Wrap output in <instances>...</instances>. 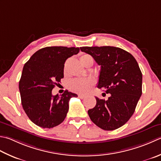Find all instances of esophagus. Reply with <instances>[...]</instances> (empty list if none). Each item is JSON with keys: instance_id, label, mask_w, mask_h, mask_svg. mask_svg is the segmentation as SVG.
<instances>
[{"instance_id": "obj_1", "label": "esophagus", "mask_w": 161, "mask_h": 161, "mask_svg": "<svg viewBox=\"0 0 161 161\" xmlns=\"http://www.w3.org/2000/svg\"><path fill=\"white\" fill-rule=\"evenodd\" d=\"M78 97H80V98H81V99H84V98H85V97H86V96L82 95V94H79Z\"/></svg>"}]
</instances>
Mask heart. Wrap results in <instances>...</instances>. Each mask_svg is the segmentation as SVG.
Returning a JSON list of instances; mask_svg holds the SVG:
<instances>
[{"label": "heart", "mask_w": 161, "mask_h": 161, "mask_svg": "<svg viewBox=\"0 0 161 161\" xmlns=\"http://www.w3.org/2000/svg\"><path fill=\"white\" fill-rule=\"evenodd\" d=\"M87 60H93L89 54H83L80 56L81 64L86 62ZM94 84L92 79H74L69 82V87L71 90L80 93H86Z\"/></svg>", "instance_id": "b5f03b06"}]
</instances>
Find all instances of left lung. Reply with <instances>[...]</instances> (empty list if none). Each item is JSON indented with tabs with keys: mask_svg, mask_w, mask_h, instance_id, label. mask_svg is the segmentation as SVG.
Returning a JSON list of instances; mask_svg holds the SVG:
<instances>
[{
	"mask_svg": "<svg viewBox=\"0 0 161 161\" xmlns=\"http://www.w3.org/2000/svg\"><path fill=\"white\" fill-rule=\"evenodd\" d=\"M100 65L97 88L111 95L105 100L96 97L88 110L91 120L105 130L121 127L133 114L142 95V74L133 56L119 47H82Z\"/></svg>",
	"mask_w": 161,
	"mask_h": 161,
	"instance_id": "obj_1",
	"label": "left lung"
}]
</instances>
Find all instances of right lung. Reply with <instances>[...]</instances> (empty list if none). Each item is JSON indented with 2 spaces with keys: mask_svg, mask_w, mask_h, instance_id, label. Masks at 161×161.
<instances>
[{
  "mask_svg": "<svg viewBox=\"0 0 161 161\" xmlns=\"http://www.w3.org/2000/svg\"><path fill=\"white\" fill-rule=\"evenodd\" d=\"M79 52V47H47L25 64L19 89L23 109L36 125L51 128L64 121L69 100L77 95L66 90L61 96H53L52 91L64 78L66 60Z\"/></svg>",
  "mask_w": 161,
  "mask_h": 161,
  "instance_id": "right-lung-1",
  "label": "right lung"
}]
</instances>
